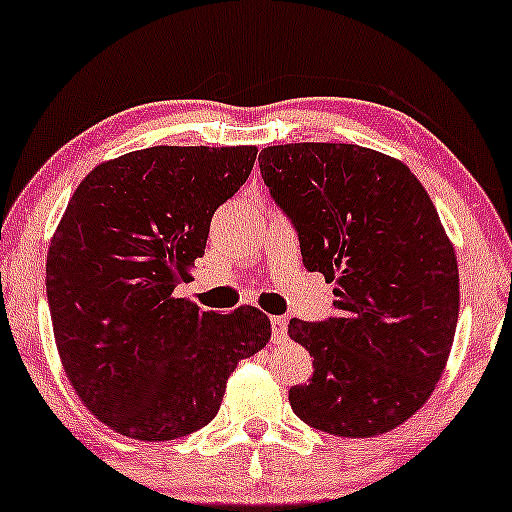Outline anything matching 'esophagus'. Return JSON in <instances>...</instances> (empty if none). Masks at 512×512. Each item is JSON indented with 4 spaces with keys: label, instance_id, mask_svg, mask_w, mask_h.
Returning a JSON list of instances; mask_svg holds the SVG:
<instances>
[{
    "label": "esophagus",
    "instance_id": "esophagus-1",
    "mask_svg": "<svg viewBox=\"0 0 512 512\" xmlns=\"http://www.w3.org/2000/svg\"><path fill=\"white\" fill-rule=\"evenodd\" d=\"M286 329H288V319L286 317H272V338L276 343L286 338Z\"/></svg>",
    "mask_w": 512,
    "mask_h": 512
}]
</instances>
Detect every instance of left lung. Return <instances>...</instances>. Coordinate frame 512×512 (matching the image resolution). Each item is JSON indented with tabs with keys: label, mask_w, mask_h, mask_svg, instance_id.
Wrapping results in <instances>:
<instances>
[{
	"label": "left lung",
	"mask_w": 512,
	"mask_h": 512,
	"mask_svg": "<svg viewBox=\"0 0 512 512\" xmlns=\"http://www.w3.org/2000/svg\"><path fill=\"white\" fill-rule=\"evenodd\" d=\"M260 171L305 267L336 283V317L288 324L315 357L310 384L288 391L293 412L346 439L391 432L432 396L458 324V257L432 197L400 159L360 145L264 147Z\"/></svg>",
	"instance_id": "obj_1"
}]
</instances>
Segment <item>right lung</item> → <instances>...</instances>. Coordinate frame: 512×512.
<instances>
[{"label":"right lung","mask_w":512,"mask_h":512,"mask_svg":"<svg viewBox=\"0 0 512 512\" xmlns=\"http://www.w3.org/2000/svg\"><path fill=\"white\" fill-rule=\"evenodd\" d=\"M255 157V145L145 147L97 164L71 195L47 252L49 315L73 391L116 434L202 429L238 362L272 338L257 307L217 315L174 295Z\"/></svg>","instance_id":"right-lung-1"}]
</instances>
